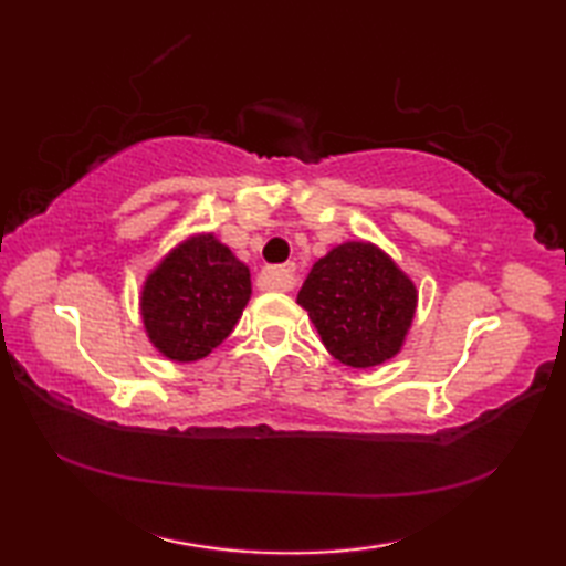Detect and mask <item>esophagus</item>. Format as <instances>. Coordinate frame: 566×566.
Wrapping results in <instances>:
<instances>
[{"label": "esophagus", "instance_id": "1", "mask_svg": "<svg viewBox=\"0 0 566 566\" xmlns=\"http://www.w3.org/2000/svg\"><path fill=\"white\" fill-rule=\"evenodd\" d=\"M264 276H268L274 290L290 292V290H294V284H296V268L292 262H286V264H280V268L264 270Z\"/></svg>", "mask_w": 566, "mask_h": 566}]
</instances>
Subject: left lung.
<instances>
[{"mask_svg":"<svg viewBox=\"0 0 566 566\" xmlns=\"http://www.w3.org/2000/svg\"><path fill=\"white\" fill-rule=\"evenodd\" d=\"M296 304L308 311L338 363L367 369L401 353L413 326L418 292L411 276L381 248L347 240L311 268Z\"/></svg>","mask_w":566,"mask_h":566,"instance_id":"obj_1","label":"left lung"}]
</instances>
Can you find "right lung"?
Wrapping results in <instances>:
<instances>
[{
  "label": "right lung",
  "mask_w": 566,
  "mask_h": 566,
  "mask_svg": "<svg viewBox=\"0 0 566 566\" xmlns=\"http://www.w3.org/2000/svg\"><path fill=\"white\" fill-rule=\"evenodd\" d=\"M250 294L248 264L213 233H195L143 282V328L163 357L197 363L231 335Z\"/></svg>",
  "instance_id": "1"
}]
</instances>
